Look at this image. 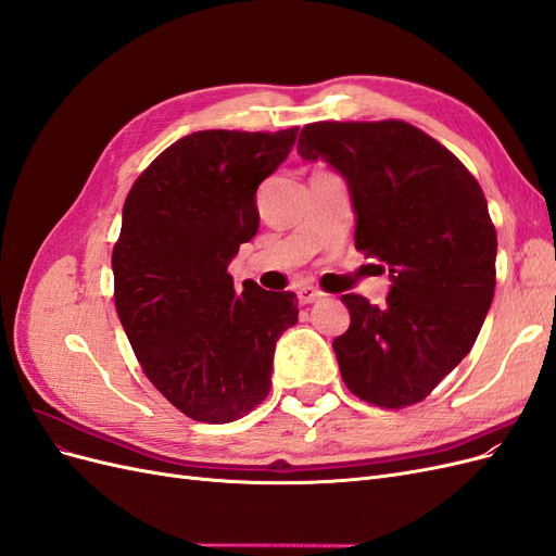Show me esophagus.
<instances>
[{"label": "esophagus", "instance_id": "34e87169", "mask_svg": "<svg viewBox=\"0 0 556 556\" xmlns=\"http://www.w3.org/2000/svg\"><path fill=\"white\" fill-rule=\"evenodd\" d=\"M296 294H299V301H301V304H315V301H319V299L325 296V292H323V290L311 288V285H306V288H301Z\"/></svg>", "mask_w": 556, "mask_h": 556}]
</instances>
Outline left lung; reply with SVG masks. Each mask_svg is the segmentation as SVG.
<instances>
[{"label": "left lung", "instance_id": "obj_1", "mask_svg": "<svg viewBox=\"0 0 556 556\" xmlns=\"http://www.w3.org/2000/svg\"><path fill=\"white\" fill-rule=\"evenodd\" d=\"M296 150L345 178L355 245L392 278L384 306L341 296L350 327L331 345L343 382L374 406H413L468 355L492 306L496 229L482 188L403 121L313 123Z\"/></svg>", "mask_w": 556, "mask_h": 556}]
</instances>
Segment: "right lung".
Listing matches in <instances>:
<instances>
[{"mask_svg": "<svg viewBox=\"0 0 556 556\" xmlns=\"http://www.w3.org/2000/svg\"><path fill=\"white\" fill-rule=\"evenodd\" d=\"M299 127L206 129L178 139L137 178L113 245L115 311L143 374L197 422H233L271 390L274 350L296 325L292 292L227 266L257 233L255 194L290 155Z\"/></svg>", "mask_w": 556, "mask_h": 556, "instance_id": "1", "label": "right lung"}]
</instances>
